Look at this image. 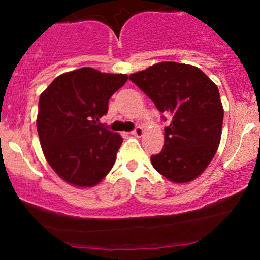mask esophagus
<instances>
[{"label":"esophagus","instance_id":"esophagus-1","mask_svg":"<svg viewBox=\"0 0 260 260\" xmlns=\"http://www.w3.org/2000/svg\"><path fill=\"white\" fill-rule=\"evenodd\" d=\"M143 132H144V131H143V128L140 127V126H138V127H136L132 131V134H133V136H136V137H142L143 136Z\"/></svg>","mask_w":260,"mask_h":260}]
</instances>
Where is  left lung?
I'll return each instance as SVG.
<instances>
[{
  "mask_svg": "<svg viewBox=\"0 0 260 260\" xmlns=\"http://www.w3.org/2000/svg\"><path fill=\"white\" fill-rule=\"evenodd\" d=\"M129 79L170 120L162 150L151 156L155 170L176 183L194 180L221 138L223 109L215 83L194 66L177 62L156 63Z\"/></svg>",
  "mask_w": 260,
  "mask_h": 260,
  "instance_id": "left-lung-1",
  "label": "left lung"
}]
</instances>
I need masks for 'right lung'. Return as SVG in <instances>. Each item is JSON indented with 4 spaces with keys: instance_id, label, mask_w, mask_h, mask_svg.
<instances>
[{
    "instance_id": "right-lung-1",
    "label": "right lung",
    "mask_w": 260,
    "mask_h": 260,
    "mask_svg": "<svg viewBox=\"0 0 260 260\" xmlns=\"http://www.w3.org/2000/svg\"><path fill=\"white\" fill-rule=\"evenodd\" d=\"M126 74L83 67L58 76L39 99L37 128L47 162L62 180L92 187L109 174L122 137L100 123Z\"/></svg>"
}]
</instances>
